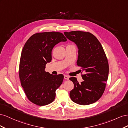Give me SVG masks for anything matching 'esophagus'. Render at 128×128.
<instances>
[{
    "instance_id": "1",
    "label": "esophagus",
    "mask_w": 128,
    "mask_h": 128,
    "mask_svg": "<svg viewBox=\"0 0 128 128\" xmlns=\"http://www.w3.org/2000/svg\"><path fill=\"white\" fill-rule=\"evenodd\" d=\"M64 79H66V80H68L69 79V76L67 75H64Z\"/></svg>"
}]
</instances>
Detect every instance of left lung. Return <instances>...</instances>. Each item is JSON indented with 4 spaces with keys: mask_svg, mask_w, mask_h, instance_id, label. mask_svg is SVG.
Here are the masks:
<instances>
[{
    "mask_svg": "<svg viewBox=\"0 0 128 128\" xmlns=\"http://www.w3.org/2000/svg\"><path fill=\"white\" fill-rule=\"evenodd\" d=\"M64 34L77 46L76 64L82 68V73H85L82 75L84 81L80 83L75 77L69 79L74 84L70 96L72 101L79 104H93L102 96L108 77V62L102 46L89 32L72 31Z\"/></svg>",
    "mask_w": 128,
    "mask_h": 128,
    "instance_id": "1",
    "label": "left lung"
}]
</instances>
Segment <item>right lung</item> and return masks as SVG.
<instances>
[{
    "label": "right lung",
    "instance_id": "obj_1",
    "mask_svg": "<svg viewBox=\"0 0 128 128\" xmlns=\"http://www.w3.org/2000/svg\"><path fill=\"white\" fill-rule=\"evenodd\" d=\"M67 41L60 32H38L31 36L24 45L19 64L21 85L28 100L36 105H47L54 100L56 90L63 82V74L45 71L52 60L54 46Z\"/></svg>",
    "mask_w": 128,
    "mask_h": 128
}]
</instances>
